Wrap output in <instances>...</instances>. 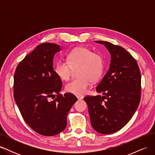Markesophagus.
<instances>
[{
  "label": "esophagus",
  "mask_w": 155,
  "mask_h": 155,
  "mask_svg": "<svg viewBox=\"0 0 155 155\" xmlns=\"http://www.w3.org/2000/svg\"><path fill=\"white\" fill-rule=\"evenodd\" d=\"M76 97H77V98H78L79 100H82L83 98V97L81 96H76Z\"/></svg>",
  "instance_id": "obj_1"
}]
</instances>
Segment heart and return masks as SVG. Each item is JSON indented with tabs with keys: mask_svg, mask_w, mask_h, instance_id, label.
Here are the masks:
<instances>
[{
	"mask_svg": "<svg viewBox=\"0 0 155 155\" xmlns=\"http://www.w3.org/2000/svg\"><path fill=\"white\" fill-rule=\"evenodd\" d=\"M104 61L102 56L85 47H78L71 50L67 55V61L59 60L56 63L54 71L61 80L67 81L76 68L79 78L68 83L65 90L76 95H84L91 85V80L96 81L103 72Z\"/></svg>",
	"mask_w": 155,
	"mask_h": 155,
	"instance_id": "obj_1",
	"label": "heart"
}]
</instances>
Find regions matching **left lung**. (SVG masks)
Instances as JSON below:
<instances>
[{"label": "left lung", "mask_w": 155, "mask_h": 155, "mask_svg": "<svg viewBox=\"0 0 155 155\" xmlns=\"http://www.w3.org/2000/svg\"><path fill=\"white\" fill-rule=\"evenodd\" d=\"M105 45L110 54L109 70L96 87L103 96H86L91 123L101 134L117 132L129 122L140 101L141 74L138 63L127 51L109 42Z\"/></svg>", "instance_id": "1"}]
</instances>
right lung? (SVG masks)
Returning a JSON list of instances; mask_svg holds the SVG:
<instances>
[{
  "label": "right lung",
  "mask_w": 155,
  "mask_h": 155,
  "mask_svg": "<svg viewBox=\"0 0 155 155\" xmlns=\"http://www.w3.org/2000/svg\"><path fill=\"white\" fill-rule=\"evenodd\" d=\"M59 51L58 45L41 44L17 65L14 75L13 96L22 118L35 132L48 137L66 128L68 112L78 100L72 94H59L62 81L53 67Z\"/></svg>",
  "instance_id": "1"
}]
</instances>
